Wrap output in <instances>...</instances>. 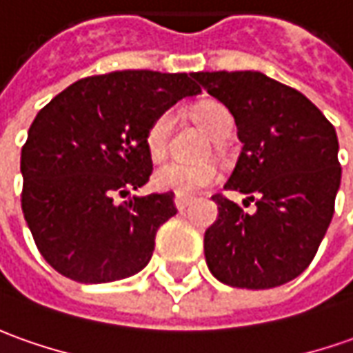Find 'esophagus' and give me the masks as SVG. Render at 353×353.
Masks as SVG:
<instances>
[{
  "mask_svg": "<svg viewBox=\"0 0 353 353\" xmlns=\"http://www.w3.org/2000/svg\"><path fill=\"white\" fill-rule=\"evenodd\" d=\"M191 201H193L191 196H183V195H176V199H174L177 210H183V208L189 207V203H191Z\"/></svg>",
  "mask_w": 353,
  "mask_h": 353,
  "instance_id": "1",
  "label": "esophagus"
}]
</instances>
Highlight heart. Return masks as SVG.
Segmentation results:
<instances>
[{
  "label": "heart",
  "mask_w": 353,
  "mask_h": 353,
  "mask_svg": "<svg viewBox=\"0 0 353 353\" xmlns=\"http://www.w3.org/2000/svg\"><path fill=\"white\" fill-rule=\"evenodd\" d=\"M193 119L216 141H224L234 129V117L224 104L216 100H203L191 110ZM176 116L172 110H162L150 125L146 127L145 143L146 150L154 162L164 160L170 150L172 135H174ZM220 179V170L212 162L201 164H185V162H168L158 168L154 174V185L160 191H170L176 195H195L199 191L214 185Z\"/></svg>",
  "instance_id": "b5f03b06"
}]
</instances>
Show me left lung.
Returning <instances> with one entry per match:
<instances>
[{
	"label": "left lung",
	"instance_id": "8db88e82",
	"mask_svg": "<svg viewBox=\"0 0 353 353\" xmlns=\"http://www.w3.org/2000/svg\"><path fill=\"white\" fill-rule=\"evenodd\" d=\"M195 79L230 110L243 143L224 189L257 207L245 212L224 193L212 195L218 220L205 232L208 268L228 286H282L309 267L334 214L336 131L299 90L259 71Z\"/></svg>",
	"mask_w": 353,
	"mask_h": 353
}]
</instances>
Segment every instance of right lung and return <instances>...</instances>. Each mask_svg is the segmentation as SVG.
<instances>
[{
    "mask_svg": "<svg viewBox=\"0 0 353 353\" xmlns=\"http://www.w3.org/2000/svg\"><path fill=\"white\" fill-rule=\"evenodd\" d=\"M191 77L148 69L85 77L38 112L21 152V207L38 251L59 274L104 284L148 265L158 228L177 212L174 193L116 196L148 181L146 127L201 92Z\"/></svg>",
    "mask_w": 353,
    "mask_h": 353,
    "instance_id": "obj_1",
    "label": "right lung"
}]
</instances>
